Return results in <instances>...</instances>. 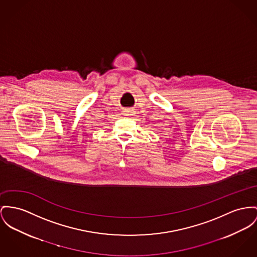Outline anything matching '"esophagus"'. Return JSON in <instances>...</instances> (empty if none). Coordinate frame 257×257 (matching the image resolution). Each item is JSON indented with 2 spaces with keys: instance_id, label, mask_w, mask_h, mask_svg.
Returning <instances> with one entry per match:
<instances>
[{
  "instance_id": "obj_1",
  "label": "esophagus",
  "mask_w": 257,
  "mask_h": 257,
  "mask_svg": "<svg viewBox=\"0 0 257 257\" xmlns=\"http://www.w3.org/2000/svg\"><path fill=\"white\" fill-rule=\"evenodd\" d=\"M135 109H131V108H126L122 110V114L125 116H133L135 114Z\"/></svg>"
}]
</instances>
